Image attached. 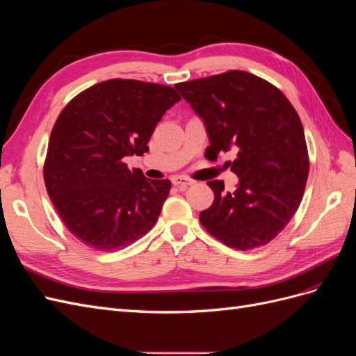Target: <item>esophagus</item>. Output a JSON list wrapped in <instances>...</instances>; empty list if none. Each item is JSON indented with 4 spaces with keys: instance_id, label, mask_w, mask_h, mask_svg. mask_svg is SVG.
Segmentation results:
<instances>
[{
    "instance_id": "obj_1",
    "label": "esophagus",
    "mask_w": 356,
    "mask_h": 356,
    "mask_svg": "<svg viewBox=\"0 0 356 356\" xmlns=\"http://www.w3.org/2000/svg\"><path fill=\"white\" fill-rule=\"evenodd\" d=\"M172 184L179 187V188H186V187H188L191 184H195V181L188 179V178H184V177H181V175H177V177H172Z\"/></svg>"
}]
</instances>
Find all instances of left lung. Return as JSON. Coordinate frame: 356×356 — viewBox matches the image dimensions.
Listing matches in <instances>:
<instances>
[{
	"label": "left lung",
	"mask_w": 356,
	"mask_h": 356,
	"mask_svg": "<svg viewBox=\"0 0 356 356\" xmlns=\"http://www.w3.org/2000/svg\"><path fill=\"white\" fill-rule=\"evenodd\" d=\"M204 123L207 153L236 149L227 161L239 177L234 191L208 181L215 199L200 212L204 229L234 250H254L275 239L303 197L309 156L303 124L273 84L245 71L175 84Z\"/></svg>",
	"instance_id": "1"
}]
</instances>
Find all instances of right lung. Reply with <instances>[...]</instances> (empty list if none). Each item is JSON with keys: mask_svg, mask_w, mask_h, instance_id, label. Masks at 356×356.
I'll list each match as a JSON object with an SVG mask.
<instances>
[{"mask_svg": "<svg viewBox=\"0 0 356 356\" xmlns=\"http://www.w3.org/2000/svg\"><path fill=\"white\" fill-rule=\"evenodd\" d=\"M179 99L169 86L117 79L92 86L62 110L44 182L63 224L83 243L118 250L156 224L170 181L129 170L124 159L148 152L154 127Z\"/></svg>", "mask_w": 356, "mask_h": 356, "instance_id": "1", "label": "right lung"}]
</instances>
